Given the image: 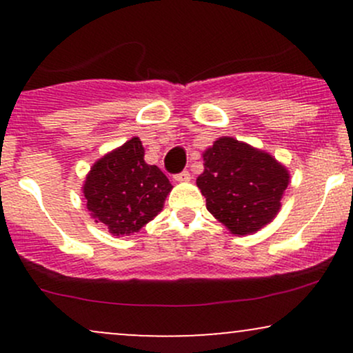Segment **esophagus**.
<instances>
[{"mask_svg":"<svg viewBox=\"0 0 353 353\" xmlns=\"http://www.w3.org/2000/svg\"><path fill=\"white\" fill-rule=\"evenodd\" d=\"M174 181H176V182H189L190 181V174L188 171H182V172L174 176Z\"/></svg>","mask_w":353,"mask_h":353,"instance_id":"34e87169","label":"esophagus"}]
</instances>
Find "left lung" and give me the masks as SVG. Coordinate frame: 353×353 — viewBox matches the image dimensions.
Segmentation results:
<instances>
[{"label": "left lung", "mask_w": 353, "mask_h": 353, "mask_svg": "<svg viewBox=\"0 0 353 353\" xmlns=\"http://www.w3.org/2000/svg\"><path fill=\"white\" fill-rule=\"evenodd\" d=\"M197 188L205 208L234 236H250L277 217L290 182L289 169L272 154L222 136L202 152Z\"/></svg>", "instance_id": "left-lung-1"}]
</instances>
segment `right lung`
Here are the masks:
<instances>
[{"label": "right lung", "mask_w": 353, "mask_h": 353, "mask_svg": "<svg viewBox=\"0 0 353 353\" xmlns=\"http://www.w3.org/2000/svg\"><path fill=\"white\" fill-rule=\"evenodd\" d=\"M172 190L165 174L144 161L139 137L104 154L83 184L91 217L111 236H131L152 221Z\"/></svg>", "instance_id": "right-lung-1"}]
</instances>
